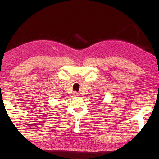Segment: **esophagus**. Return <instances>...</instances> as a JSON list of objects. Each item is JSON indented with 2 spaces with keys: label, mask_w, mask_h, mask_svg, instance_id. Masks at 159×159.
<instances>
[{
  "label": "esophagus",
  "mask_w": 159,
  "mask_h": 159,
  "mask_svg": "<svg viewBox=\"0 0 159 159\" xmlns=\"http://www.w3.org/2000/svg\"><path fill=\"white\" fill-rule=\"evenodd\" d=\"M73 95L75 97H78L80 95V94L78 92H77V91H75V92L73 93Z\"/></svg>",
  "instance_id": "obj_1"
}]
</instances>
